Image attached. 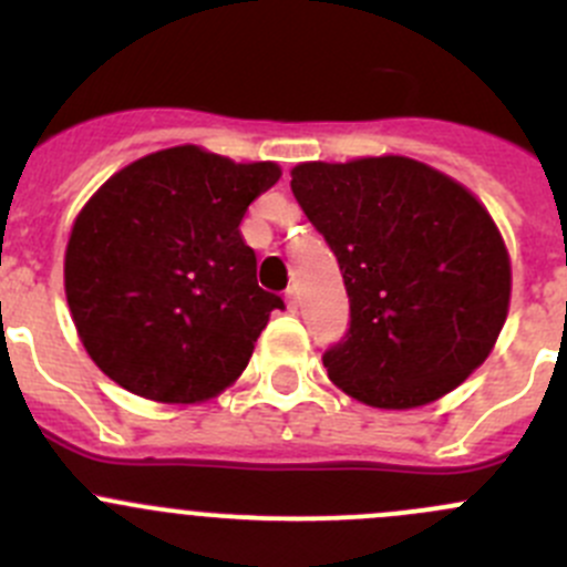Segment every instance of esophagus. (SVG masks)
I'll use <instances>...</instances> for the list:
<instances>
[{"label":"esophagus","mask_w":567,"mask_h":567,"mask_svg":"<svg viewBox=\"0 0 567 567\" xmlns=\"http://www.w3.org/2000/svg\"><path fill=\"white\" fill-rule=\"evenodd\" d=\"M285 305H288L290 312L299 310V293H296V288H290L288 293H285Z\"/></svg>","instance_id":"34e87169"}]
</instances>
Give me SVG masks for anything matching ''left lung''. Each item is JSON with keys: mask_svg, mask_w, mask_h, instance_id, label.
Returning <instances> with one entry per match:
<instances>
[{"mask_svg": "<svg viewBox=\"0 0 567 567\" xmlns=\"http://www.w3.org/2000/svg\"><path fill=\"white\" fill-rule=\"evenodd\" d=\"M290 188L326 238L351 301L329 379L373 409L427 405L494 351L511 307V255L485 205L405 156L305 162Z\"/></svg>", "mask_w": 567, "mask_h": 567, "instance_id": "obj_1", "label": "left lung"}]
</instances>
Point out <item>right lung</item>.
Wrapping results in <instances>:
<instances>
[{
	"label": "right lung",
	"mask_w": 567,
	"mask_h": 567,
	"mask_svg": "<svg viewBox=\"0 0 567 567\" xmlns=\"http://www.w3.org/2000/svg\"><path fill=\"white\" fill-rule=\"evenodd\" d=\"M197 145L136 158L87 199L65 249L79 340L123 390L205 403L236 384L282 299L257 285L241 219L279 181Z\"/></svg>",
	"instance_id": "add662e5"
}]
</instances>
